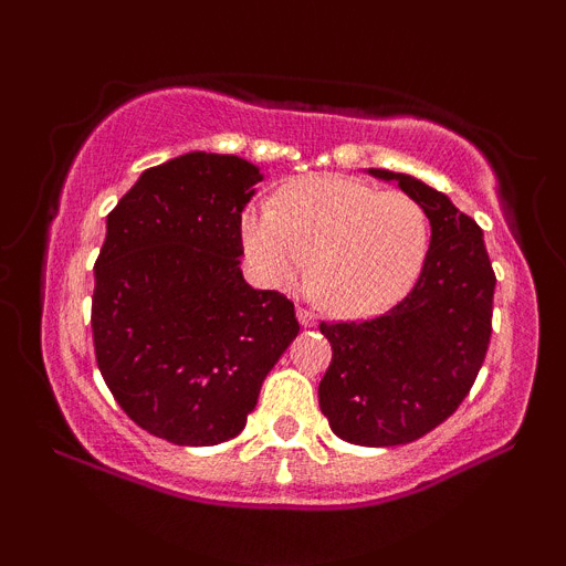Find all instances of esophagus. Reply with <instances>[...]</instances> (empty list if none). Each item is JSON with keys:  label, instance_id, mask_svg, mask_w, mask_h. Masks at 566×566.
Listing matches in <instances>:
<instances>
[{"label": "esophagus", "instance_id": "esophagus-1", "mask_svg": "<svg viewBox=\"0 0 566 566\" xmlns=\"http://www.w3.org/2000/svg\"><path fill=\"white\" fill-rule=\"evenodd\" d=\"M297 322L303 324V327H311V324H316V314L308 308V305H297Z\"/></svg>", "mask_w": 566, "mask_h": 566}]
</instances>
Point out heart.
<instances>
[{
	"instance_id": "heart-1",
	"label": "heart",
	"mask_w": 566,
	"mask_h": 566,
	"mask_svg": "<svg viewBox=\"0 0 566 566\" xmlns=\"http://www.w3.org/2000/svg\"><path fill=\"white\" fill-rule=\"evenodd\" d=\"M239 237L252 274L287 290L314 258V287L327 311L361 316L386 308L423 271L431 223L401 191H380L346 175L292 180L274 205L242 212Z\"/></svg>"
}]
</instances>
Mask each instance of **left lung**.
<instances>
[{"label":"left lung","instance_id":"1","mask_svg":"<svg viewBox=\"0 0 566 566\" xmlns=\"http://www.w3.org/2000/svg\"><path fill=\"white\" fill-rule=\"evenodd\" d=\"M396 180L426 210L431 244L415 287L365 322H322L333 361L319 407L343 441L396 447L426 437L460 407L484 365L492 335L495 271L482 229L450 197L405 172Z\"/></svg>","mask_w":566,"mask_h":566}]
</instances>
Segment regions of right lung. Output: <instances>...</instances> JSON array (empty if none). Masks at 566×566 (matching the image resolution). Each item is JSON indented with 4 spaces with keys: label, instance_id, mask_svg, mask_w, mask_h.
Instances as JSON below:
<instances>
[{
    "label": "right lung",
    "instance_id": "obj_1",
    "mask_svg": "<svg viewBox=\"0 0 566 566\" xmlns=\"http://www.w3.org/2000/svg\"><path fill=\"white\" fill-rule=\"evenodd\" d=\"M263 172L191 151L151 167L106 218L93 340L108 391L143 431L180 447L242 433L265 375L301 333L295 305L252 290L239 220Z\"/></svg>",
    "mask_w": 566,
    "mask_h": 566
}]
</instances>
